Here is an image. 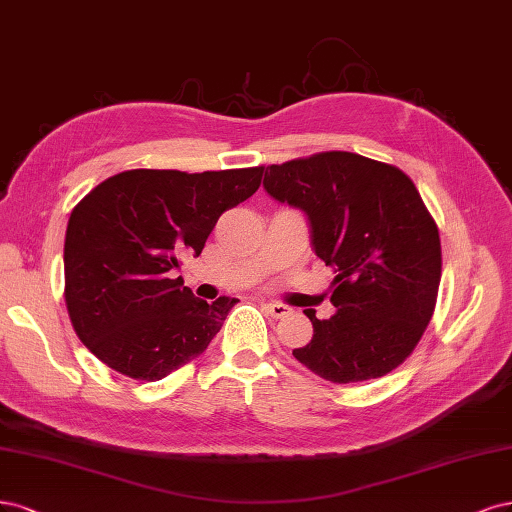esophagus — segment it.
Listing matches in <instances>:
<instances>
[{
    "instance_id": "34e87169",
    "label": "esophagus",
    "mask_w": 512,
    "mask_h": 512,
    "mask_svg": "<svg viewBox=\"0 0 512 512\" xmlns=\"http://www.w3.org/2000/svg\"><path fill=\"white\" fill-rule=\"evenodd\" d=\"M263 308H266V312L270 317H274V319H283V317H287L289 312H291V308L289 306H285V304H278V302H266L263 304Z\"/></svg>"
}]
</instances>
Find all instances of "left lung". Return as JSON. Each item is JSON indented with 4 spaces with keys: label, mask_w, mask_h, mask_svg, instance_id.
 Segmentation results:
<instances>
[{
    "label": "left lung",
    "mask_w": 512,
    "mask_h": 512,
    "mask_svg": "<svg viewBox=\"0 0 512 512\" xmlns=\"http://www.w3.org/2000/svg\"><path fill=\"white\" fill-rule=\"evenodd\" d=\"M263 189L300 208L312 251L334 270V317L312 323L295 359L329 383L385 376L412 353L432 319L440 236L415 183L395 166L329 151L268 166Z\"/></svg>",
    "instance_id": "1"
}]
</instances>
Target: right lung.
<instances>
[{
	"label": "right lung",
	"mask_w": 512,
	"mask_h": 512,
	"mask_svg": "<svg viewBox=\"0 0 512 512\" xmlns=\"http://www.w3.org/2000/svg\"><path fill=\"white\" fill-rule=\"evenodd\" d=\"M261 174L127 170L72 210L65 304L76 336L97 359L153 383L206 351L238 300H197L176 276L180 257L202 253L221 214L249 200Z\"/></svg>",
	"instance_id": "add662e5"
}]
</instances>
